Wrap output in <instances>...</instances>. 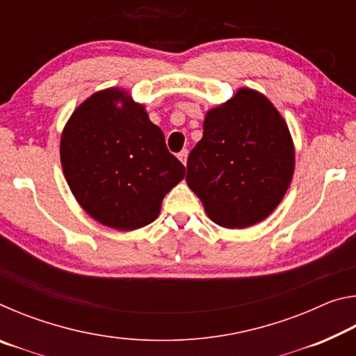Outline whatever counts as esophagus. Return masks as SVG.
Listing matches in <instances>:
<instances>
[{
  "label": "esophagus",
  "mask_w": 356,
  "mask_h": 356,
  "mask_svg": "<svg viewBox=\"0 0 356 356\" xmlns=\"http://www.w3.org/2000/svg\"><path fill=\"white\" fill-rule=\"evenodd\" d=\"M177 156H179V160L182 161L184 165H186V159H188V150L186 149H184V150H180V152L177 154Z\"/></svg>",
  "instance_id": "obj_1"
}]
</instances>
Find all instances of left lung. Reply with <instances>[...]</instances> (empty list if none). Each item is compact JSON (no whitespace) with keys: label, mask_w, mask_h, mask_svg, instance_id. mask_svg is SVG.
<instances>
[{"label":"left lung","mask_w":356,"mask_h":356,"mask_svg":"<svg viewBox=\"0 0 356 356\" xmlns=\"http://www.w3.org/2000/svg\"><path fill=\"white\" fill-rule=\"evenodd\" d=\"M295 147L284 118L264 94L240 88L204 119L186 161V184L210 220L250 227L273 212L293 177Z\"/></svg>","instance_id":"1"}]
</instances>
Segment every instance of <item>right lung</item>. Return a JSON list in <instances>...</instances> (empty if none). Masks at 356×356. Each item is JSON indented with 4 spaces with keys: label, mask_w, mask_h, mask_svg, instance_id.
Masks as SVG:
<instances>
[{
    "label": "right lung",
    "mask_w": 356,
    "mask_h": 356,
    "mask_svg": "<svg viewBox=\"0 0 356 356\" xmlns=\"http://www.w3.org/2000/svg\"><path fill=\"white\" fill-rule=\"evenodd\" d=\"M59 155L84 212L119 231L150 225L166 193L185 177V166L170 154L163 131L120 88L94 92L75 108L63 130Z\"/></svg>",
    "instance_id": "right-lung-1"
}]
</instances>
